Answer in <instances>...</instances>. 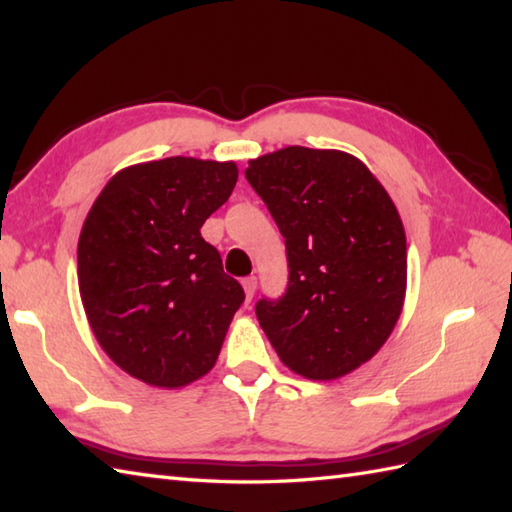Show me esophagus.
<instances>
[{
	"label": "esophagus",
	"instance_id": "1",
	"mask_svg": "<svg viewBox=\"0 0 512 512\" xmlns=\"http://www.w3.org/2000/svg\"><path fill=\"white\" fill-rule=\"evenodd\" d=\"M242 286H244V292H246V301L250 303V299H253V295H255V290H257V277H244L242 279Z\"/></svg>",
	"mask_w": 512,
	"mask_h": 512
}]
</instances>
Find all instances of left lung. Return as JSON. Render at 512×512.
<instances>
[{"label": "left lung", "instance_id": "1", "mask_svg": "<svg viewBox=\"0 0 512 512\" xmlns=\"http://www.w3.org/2000/svg\"><path fill=\"white\" fill-rule=\"evenodd\" d=\"M246 180L286 242L288 286L255 314L292 372L334 380L369 361L400 317L407 239L400 215L361 160L286 147L248 162Z\"/></svg>", "mask_w": 512, "mask_h": 512}]
</instances>
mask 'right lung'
<instances>
[{
	"mask_svg": "<svg viewBox=\"0 0 512 512\" xmlns=\"http://www.w3.org/2000/svg\"><path fill=\"white\" fill-rule=\"evenodd\" d=\"M235 182V162L176 156L116 173L92 204L79 237L81 301L129 376L182 387L215 365L244 288L200 228Z\"/></svg>",
	"mask_w": 512,
	"mask_h": 512,
	"instance_id": "obj_1",
	"label": "right lung"
}]
</instances>
